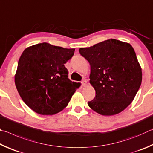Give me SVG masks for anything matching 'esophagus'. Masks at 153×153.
<instances>
[{
  "label": "esophagus",
  "instance_id": "esophagus-1",
  "mask_svg": "<svg viewBox=\"0 0 153 153\" xmlns=\"http://www.w3.org/2000/svg\"><path fill=\"white\" fill-rule=\"evenodd\" d=\"M87 83V82L86 81H85V80H83V81H82L81 82V84H82V86H83V87L86 86Z\"/></svg>",
  "mask_w": 153,
  "mask_h": 153
}]
</instances>
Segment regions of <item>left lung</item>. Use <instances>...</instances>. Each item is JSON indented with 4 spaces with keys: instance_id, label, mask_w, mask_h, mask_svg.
<instances>
[{
    "instance_id": "obj_1",
    "label": "left lung",
    "mask_w": 153,
    "mask_h": 153,
    "mask_svg": "<svg viewBox=\"0 0 153 153\" xmlns=\"http://www.w3.org/2000/svg\"><path fill=\"white\" fill-rule=\"evenodd\" d=\"M79 52L91 66L90 84L95 97L88 105L103 116L120 113L132 103L142 82V68L126 42L109 39Z\"/></svg>"
}]
</instances>
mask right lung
Segmentation results:
<instances>
[{"label": "right lung", "mask_w": 153, "mask_h": 153, "mask_svg": "<svg viewBox=\"0 0 153 153\" xmlns=\"http://www.w3.org/2000/svg\"><path fill=\"white\" fill-rule=\"evenodd\" d=\"M74 49L42 43L27 48L18 62L15 83L21 99L41 115H53L68 105L77 82L68 79L64 64Z\"/></svg>", "instance_id": "obj_1"}]
</instances>
